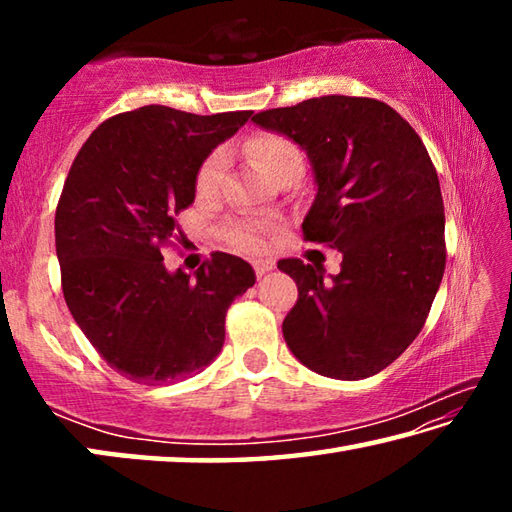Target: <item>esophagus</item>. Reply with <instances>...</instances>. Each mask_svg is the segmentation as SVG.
Returning <instances> with one entry per match:
<instances>
[{
	"label": "esophagus",
	"mask_w": 512,
	"mask_h": 512,
	"mask_svg": "<svg viewBox=\"0 0 512 512\" xmlns=\"http://www.w3.org/2000/svg\"><path fill=\"white\" fill-rule=\"evenodd\" d=\"M271 268H273V264H271V262H255V264H253V271H255V275H257V277L266 275L268 271H271Z\"/></svg>",
	"instance_id": "esophagus-1"
}]
</instances>
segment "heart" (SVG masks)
Segmentation results:
<instances>
[{
    "instance_id": "1",
    "label": "heart",
    "mask_w": 512,
    "mask_h": 512,
    "mask_svg": "<svg viewBox=\"0 0 512 512\" xmlns=\"http://www.w3.org/2000/svg\"><path fill=\"white\" fill-rule=\"evenodd\" d=\"M246 158L264 171L268 178L277 180L287 171H302V151L300 146L287 135L280 133H257L244 144ZM223 153L214 151L201 162L196 171L194 189L198 198H212L219 194L223 183ZM223 239L232 248L244 250V253H262L266 246V228L259 223L235 221L223 228Z\"/></svg>"
}]
</instances>
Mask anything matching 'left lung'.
I'll return each mask as SVG.
<instances>
[{"label":"left lung","instance_id":"1","mask_svg":"<svg viewBox=\"0 0 512 512\" xmlns=\"http://www.w3.org/2000/svg\"><path fill=\"white\" fill-rule=\"evenodd\" d=\"M253 121L307 151L318 194L302 239L343 253L332 280L298 257L280 259L298 284L284 339L318 375H377L420 334L445 273L436 167L409 121L370 97L329 94Z\"/></svg>","mask_w":512,"mask_h":512}]
</instances>
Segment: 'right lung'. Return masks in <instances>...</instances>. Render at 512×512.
Instances as JSON below:
<instances>
[{
  "label": "right lung",
  "mask_w": 512,
  "mask_h": 512,
  "mask_svg": "<svg viewBox=\"0 0 512 512\" xmlns=\"http://www.w3.org/2000/svg\"><path fill=\"white\" fill-rule=\"evenodd\" d=\"M250 115L144 106L103 121L76 153L56 207L60 284L76 325L119 375L171 384L221 352L225 311L255 284L253 268L212 253L192 277L169 273L162 253L185 239L178 214L194 203L201 162Z\"/></svg>",
  "instance_id": "obj_1"
}]
</instances>
